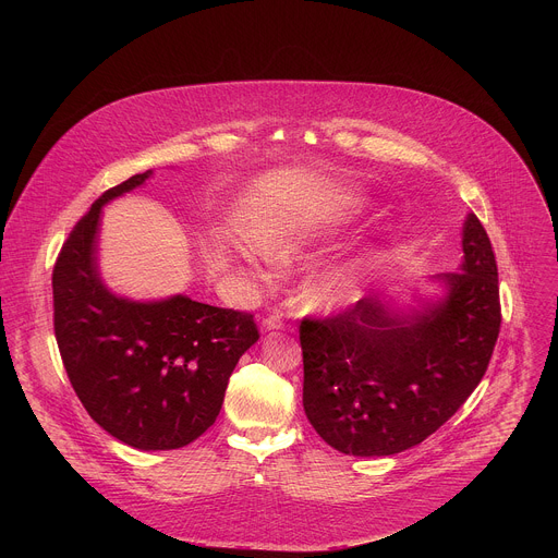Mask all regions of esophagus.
I'll use <instances>...</instances> for the list:
<instances>
[{
	"label": "esophagus",
	"mask_w": 558,
	"mask_h": 558,
	"mask_svg": "<svg viewBox=\"0 0 558 558\" xmlns=\"http://www.w3.org/2000/svg\"><path fill=\"white\" fill-rule=\"evenodd\" d=\"M282 327H284V323H282V317L278 313H274V315H269V317H265V320H263V329L265 331H280Z\"/></svg>",
	"instance_id": "obj_1"
}]
</instances>
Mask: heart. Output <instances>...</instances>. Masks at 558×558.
<instances>
[{
	"label": "heart",
	"mask_w": 558,
	"mask_h": 558,
	"mask_svg": "<svg viewBox=\"0 0 558 558\" xmlns=\"http://www.w3.org/2000/svg\"><path fill=\"white\" fill-rule=\"evenodd\" d=\"M366 216L364 203H347L329 216L311 209H284L269 218L256 233L258 247L276 263L291 265L306 258L317 247L336 243L344 235H353ZM235 258L256 269V258L245 247H235ZM390 250L379 243L362 245L344 258L331 263L323 271L313 274L304 282V302L317 311H340L362 300L384 265Z\"/></svg>",
	"instance_id": "heart-1"
}]
</instances>
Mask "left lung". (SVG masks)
Wrapping results in <instances>:
<instances>
[{"mask_svg": "<svg viewBox=\"0 0 558 558\" xmlns=\"http://www.w3.org/2000/svg\"><path fill=\"white\" fill-rule=\"evenodd\" d=\"M459 271L437 274L444 293L402 306L386 291L347 311L300 323L306 420L329 446L388 457L444 426L486 375L499 327L490 238L474 214L461 233Z\"/></svg>", "mask_w": 558, "mask_h": 558, "instance_id": "8db88e82", "label": "left lung"}]
</instances>
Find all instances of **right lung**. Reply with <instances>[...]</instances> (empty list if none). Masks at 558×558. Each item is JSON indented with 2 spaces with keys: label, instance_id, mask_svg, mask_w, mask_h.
I'll use <instances>...</instances> for the list:
<instances>
[{
  "label": "right lung",
  "instance_id": "add662e5",
  "mask_svg": "<svg viewBox=\"0 0 558 558\" xmlns=\"http://www.w3.org/2000/svg\"><path fill=\"white\" fill-rule=\"evenodd\" d=\"M151 170L108 190L74 225L52 271L54 338L88 415L138 450H174L218 417L229 375L258 342L252 313L187 295L130 300L99 274L101 209Z\"/></svg>",
  "mask_w": 558,
  "mask_h": 558
}]
</instances>
